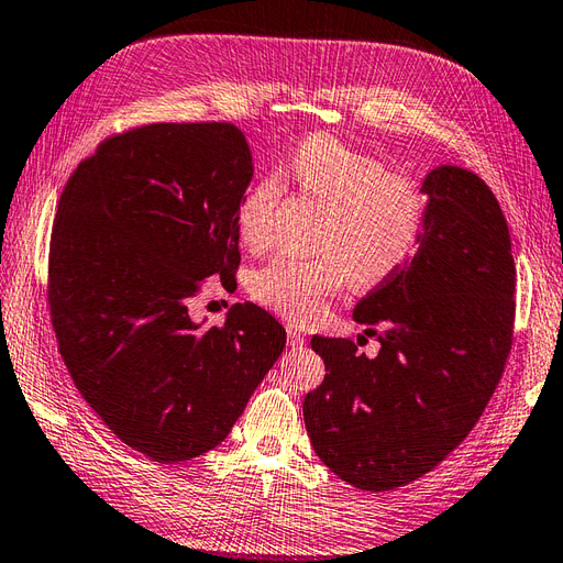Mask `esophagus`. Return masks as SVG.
<instances>
[{
  "label": "esophagus",
  "mask_w": 563,
  "mask_h": 563,
  "mask_svg": "<svg viewBox=\"0 0 563 563\" xmlns=\"http://www.w3.org/2000/svg\"><path fill=\"white\" fill-rule=\"evenodd\" d=\"M286 334H289V349L298 351V349L306 346V336H303V332H300V329H298L296 324L286 327Z\"/></svg>",
  "instance_id": "esophagus-1"
}]
</instances>
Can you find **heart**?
I'll list each match as a JSON object with an SVG mask.
<instances>
[{
  "mask_svg": "<svg viewBox=\"0 0 563 563\" xmlns=\"http://www.w3.org/2000/svg\"><path fill=\"white\" fill-rule=\"evenodd\" d=\"M284 174L324 205L312 241L318 255H277L257 267L251 277L257 303L294 322L318 320L349 279L363 289L377 286L401 272L418 251L430 202L416 181L389 172L382 159L336 135L314 133L286 159ZM277 200L279 184L272 176L241 196L236 229L251 249L269 239Z\"/></svg>",
  "mask_w": 563,
  "mask_h": 563,
  "instance_id": "heart-1",
  "label": "heart"
}]
</instances>
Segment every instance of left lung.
I'll use <instances>...</instances> for the list:
<instances>
[{
	"label": "left lung",
	"instance_id": "left-lung-1",
	"mask_svg": "<svg viewBox=\"0 0 563 563\" xmlns=\"http://www.w3.org/2000/svg\"><path fill=\"white\" fill-rule=\"evenodd\" d=\"M422 194L430 214L418 251L353 310L365 334L379 336V353L310 339L327 369L303 401L310 444L363 492L437 468L483 416L514 344L516 265L495 194L451 164L430 172Z\"/></svg>",
	"mask_w": 563,
	"mask_h": 563
}]
</instances>
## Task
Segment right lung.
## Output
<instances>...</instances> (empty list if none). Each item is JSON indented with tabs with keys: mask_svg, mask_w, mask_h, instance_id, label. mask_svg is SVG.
I'll use <instances>...</instances> for the list:
<instances>
[{
	"mask_svg": "<svg viewBox=\"0 0 563 563\" xmlns=\"http://www.w3.org/2000/svg\"><path fill=\"white\" fill-rule=\"evenodd\" d=\"M251 178L234 123H145L104 139L59 198L47 267L59 355L107 428L157 463L224 442L286 344L253 303L208 329L188 314L205 279L236 282Z\"/></svg>",
	"mask_w": 563,
	"mask_h": 563,
	"instance_id": "add662e5",
	"label": "right lung"
}]
</instances>
